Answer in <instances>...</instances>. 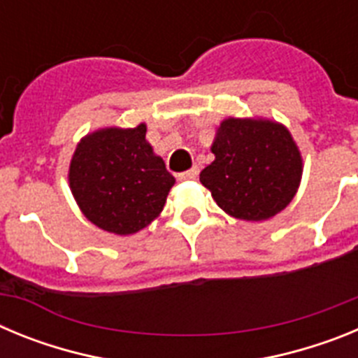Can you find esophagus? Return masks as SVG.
<instances>
[{
	"instance_id": "1",
	"label": "esophagus",
	"mask_w": 358,
	"mask_h": 358,
	"mask_svg": "<svg viewBox=\"0 0 358 358\" xmlns=\"http://www.w3.org/2000/svg\"><path fill=\"white\" fill-rule=\"evenodd\" d=\"M199 176V166H192L189 170H185V172L176 173V177L179 181H185V179H195Z\"/></svg>"
}]
</instances>
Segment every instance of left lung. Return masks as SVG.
Returning a JSON list of instances; mask_svg holds the SVG:
<instances>
[{"mask_svg": "<svg viewBox=\"0 0 358 358\" xmlns=\"http://www.w3.org/2000/svg\"><path fill=\"white\" fill-rule=\"evenodd\" d=\"M201 182L231 217L265 220L287 208L301 181L303 163L292 136L268 120L227 118Z\"/></svg>", "mask_w": 358, "mask_h": 358, "instance_id": "obj_1", "label": "left lung"}]
</instances>
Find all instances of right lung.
<instances>
[{"instance_id":"right-lung-1","label":"right lung","mask_w":358,"mask_h":358,"mask_svg":"<svg viewBox=\"0 0 358 358\" xmlns=\"http://www.w3.org/2000/svg\"><path fill=\"white\" fill-rule=\"evenodd\" d=\"M136 129H102L73 154L69 186L82 213L100 229L132 235L163 211L176 179Z\"/></svg>"}]
</instances>
